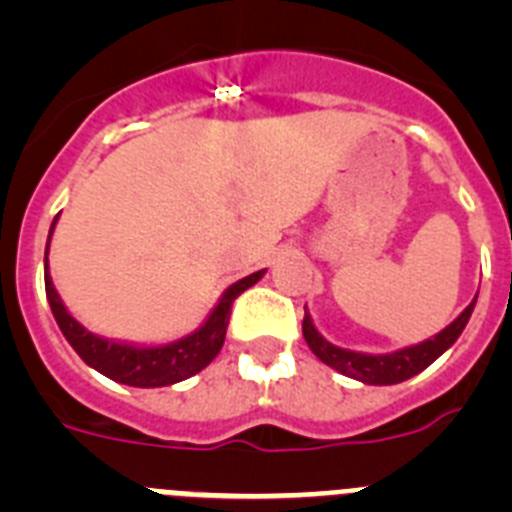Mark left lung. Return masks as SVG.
Returning a JSON list of instances; mask_svg holds the SVG:
<instances>
[{"mask_svg":"<svg viewBox=\"0 0 512 512\" xmlns=\"http://www.w3.org/2000/svg\"><path fill=\"white\" fill-rule=\"evenodd\" d=\"M474 302L477 300L469 302L467 310L461 312L459 318H456L449 328H443L436 338H428V341L418 343V346L402 348V351H395V354L372 356V354H359V351H348V348L333 346V343L325 341L318 330H315L307 310H305V320H302V336H305L312 354L318 356L323 364L333 366L336 372L346 374V377L351 379H359V382L364 384H397L415 377V374H420L425 366H431L433 361L446 351V348L454 346V341L461 336L464 325L469 323Z\"/></svg>","mask_w":512,"mask_h":512,"instance_id":"left-lung-1","label":"left lung"}]
</instances>
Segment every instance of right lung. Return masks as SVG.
Masks as SVG:
<instances>
[{"label":"right lung","instance_id":"add662e5","mask_svg":"<svg viewBox=\"0 0 512 512\" xmlns=\"http://www.w3.org/2000/svg\"><path fill=\"white\" fill-rule=\"evenodd\" d=\"M56 220H53V225H56ZM261 277H264V271H256L251 277L230 284L225 289V295L220 297V302H217L215 310H212L210 318H207V323L200 330H194L192 336L166 343V346L135 348L92 336L89 330H84L71 318L66 307H63L61 297H58L56 287H53L51 277H48V246H45V295H48V302H51L58 328L66 336V341L74 346L76 354L87 361L92 369H97L104 377L115 379V382L128 384V387H169V384L182 382V379L202 372L220 354V348H223L230 307H233L235 297L246 292L248 287H253Z\"/></svg>","mask_w":512,"mask_h":512}]
</instances>
